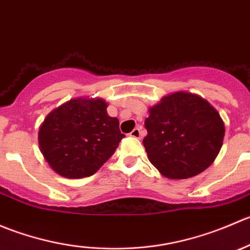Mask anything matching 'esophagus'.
Returning a JSON list of instances; mask_svg holds the SVG:
<instances>
[{
    "label": "esophagus",
    "instance_id": "1",
    "mask_svg": "<svg viewBox=\"0 0 250 250\" xmlns=\"http://www.w3.org/2000/svg\"><path fill=\"white\" fill-rule=\"evenodd\" d=\"M129 135L132 138H135V139H140L141 138V130L140 128H134V129L132 130V132L129 133Z\"/></svg>",
    "mask_w": 250,
    "mask_h": 250
}]
</instances>
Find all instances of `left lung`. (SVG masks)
Here are the masks:
<instances>
[{"instance_id":"1","label":"left lung","mask_w":250,"mask_h":250,"mask_svg":"<svg viewBox=\"0 0 250 250\" xmlns=\"http://www.w3.org/2000/svg\"><path fill=\"white\" fill-rule=\"evenodd\" d=\"M147 158L168 179H188L206 170L223 146L225 127L219 112L200 95L176 92L148 109Z\"/></svg>"}]
</instances>
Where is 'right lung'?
<instances>
[{
    "label": "right lung",
    "mask_w": 250,
    "mask_h": 250,
    "mask_svg": "<svg viewBox=\"0 0 250 250\" xmlns=\"http://www.w3.org/2000/svg\"><path fill=\"white\" fill-rule=\"evenodd\" d=\"M106 107L99 98H77L44 118L39 145L55 173L69 179L90 176L113 155L125 134Z\"/></svg>",
    "instance_id": "add662e5"
}]
</instances>
